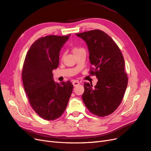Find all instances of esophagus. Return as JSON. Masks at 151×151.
Masks as SVG:
<instances>
[{"label":"esophagus","instance_id":"obj_1","mask_svg":"<svg viewBox=\"0 0 151 151\" xmlns=\"http://www.w3.org/2000/svg\"><path fill=\"white\" fill-rule=\"evenodd\" d=\"M73 86H74V87H76V86L80 85V82L78 81H73Z\"/></svg>","mask_w":151,"mask_h":151}]
</instances>
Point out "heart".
<instances>
[{
    "instance_id": "b5f03b06",
    "label": "heart",
    "mask_w": 151,
    "mask_h": 151,
    "mask_svg": "<svg viewBox=\"0 0 151 151\" xmlns=\"http://www.w3.org/2000/svg\"><path fill=\"white\" fill-rule=\"evenodd\" d=\"M82 49H83L81 48V47H75L73 49V53H74V54H76V52H78L80 51L81 50H82Z\"/></svg>"
}]
</instances>
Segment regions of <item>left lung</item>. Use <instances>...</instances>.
<instances>
[{
	"label": "left lung",
	"instance_id": "8db88e82",
	"mask_svg": "<svg viewBox=\"0 0 151 151\" xmlns=\"http://www.w3.org/2000/svg\"><path fill=\"white\" fill-rule=\"evenodd\" d=\"M76 35L86 42L92 66L90 74L98 79L94 88L91 83H84L83 101L92 114L100 117L108 116L121 104L127 87L123 54L111 37L100 29Z\"/></svg>",
	"mask_w": 151,
	"mask_h": 151
}]
</instances>
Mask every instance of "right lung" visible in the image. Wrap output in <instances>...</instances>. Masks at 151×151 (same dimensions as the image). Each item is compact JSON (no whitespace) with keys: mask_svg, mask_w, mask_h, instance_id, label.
I'll list each match as a JSON object with an SVG mask.
<instances>
[{"mask_svg":"<svg viewBox=\"0 0 151 151\" xmlns=\"http://www.w3.org/2000/svg\"><path fill=\"white\" fill-rule=\"evenodd\" d=\"M70 36L40 38L30 47L24 61L22 79L29 104L38 116L48 121L63 114L73 88L70 81L55 82L52 74L59 66L60 50Z\"/></svg>","mask_w":151,"mask_h":151,"instance_id":"1","label":"right lung"}]
</instances>
